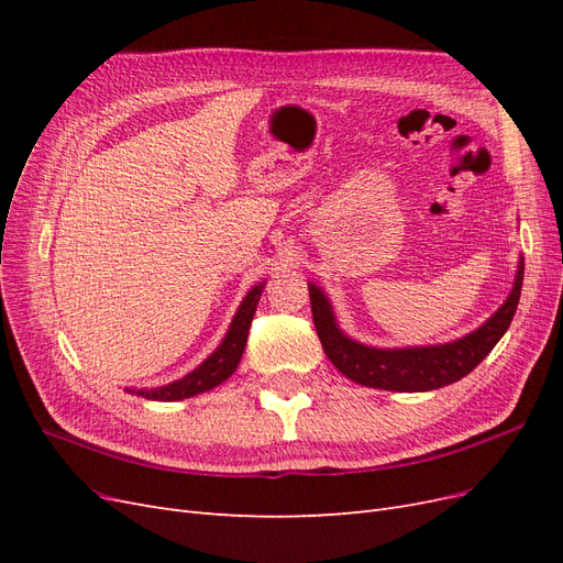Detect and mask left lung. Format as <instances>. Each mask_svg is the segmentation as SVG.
<instances>
[{
    "instance_id": "8db88e82",
    "label": "left lung",
    "mask_w": 563,
    "mask_h": 563,
    "mask_svg": "<svg viewBox=\"0 0 563 563\" xmlns=\"http://www.w3.org/2000/svg\"><path fill=\"white\" fill-rule=\"evenodd\" d=\"M521 284L523 258H519L512 291H509L496 314L465 338H457L453 343L444 345L424 347L380 350L356 343V340L347 338L338 329L327 294L314 284H310V305L321 347L343 376L366 387L391 391H428L465 378L470 371L486 360V354L498 345V340L505 335L509 323H512L521 296Z\"/></svg>"
}]
</instances>
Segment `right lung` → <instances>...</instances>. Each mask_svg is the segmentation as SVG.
<instances>
[{"mask_svg":"<svg viewBox=\"0 0 563 563\" xmlns=\"http://www.w3.org/2000/svg\"><path fill=\"white\" fill-rule=\"evenodd\" d=\"M263 288H265V282L251 288L246 298L242 300L240 310H236V314L230 323V329L223 338V343H220L218 350L209 356V360H203L192 373H187L185 378L174 380L168 385H162V387L126 389V391H131V395H139L143 399H152V401H180V399H187V397L201 395V391H209L220 383H225L236 371V366H240V360H242L244 347H246L249 327L253 321L255 308H258Z\"/></svg>","mask_w":563,"mask_h":563,"instance_id":"obj_1","label":"right lung"}]
</instances>
